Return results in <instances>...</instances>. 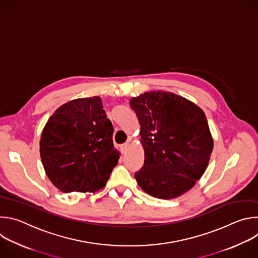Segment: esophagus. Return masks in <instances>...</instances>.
I'll list each match as a JSON object with an SVG mask.
<instances>
[{"instance_id":"obj_1","label":"esophagus","mask_w":258,"mask_h":258,"mask_svg":"<svg viewBox=\"0 0 258 258\" xmlns=\"http://www.w3.org/2000/svg\"><path fill=\"white\" fill-rule=\"evenodd\" d=\"M128 147H130V144L128 143H125L123 145L120 146V149H121V152L124 154L127 150H128Z\"/></svg>"}]
</instances>
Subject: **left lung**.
<instances>
[{
    "instance_id": "left-lung-1",
    "label": "left lung",
    "mask_w": 258,
    "mask_h": 258,
    "mask_svg": "<svg viewBox=\"0 0 258 258\" xmlns=\"http://www.w3.org/2000/svg\"><path fill=\"white\" fill-rule=\"evenodd\" d=\"M141 128L145 152L135 173L141 189L155 198L173 199L191 190L203 175L213 139L203 110L173 93L151 91L130 101Z\"/></svg>"
}]
</instances>
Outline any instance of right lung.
<instances>
[{"instance_id":"right-lung-1","label":"right lung","mask_w":258,"mask_h":258,"mask_svg":"<svg viewBox=\"0 0 258 258\" xmlns=\"http://www.w3.org/2000/svg\"><path fill=\"white\" fill-rule=\"evenodd\" d=\"M113 126L100 97L71 100L47 121L40 154L47 176L63 193L104 188L119 159Z\"/></svg>"}]
</instances>
